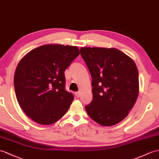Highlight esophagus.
Listing matches in <instances>:
<instances>
[{"label": "esophagus", "mask_w": 159, "mask_h": 159, "mask_svg": "<svg viewBox=\"0 0 159 159\" xmlns=\"http://www.w3.org/2000/svg\"><path fill=\"white\" fill-rule=\"evenodd\" d=\"M75 95L76 98H79L80 97V92H76V93H75Z\"/></svg>", "instance_id": "1"}]
</instances>
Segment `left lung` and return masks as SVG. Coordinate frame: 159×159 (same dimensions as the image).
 Returning a JSON list of instances; mask_svg holds the SVG:
<instances>
[{
  "mask_svg": "<svg viewBox=\"0 0 159 159\" xmlns=\"http://www.w3.org/2000/svg\"><path fill=\"white\" fill-rule=\"evenodd\" d=\"M90 72L93 100L85 106L92 119L112 126L126 117L137 100L139 76L134 61L114 48L81 47Z\"/></svg>",
  "mask_w": 159,
  "mask_h": 159,
  "instance_id": "obj_1",
  "label": "left lung"
}]
</instances>
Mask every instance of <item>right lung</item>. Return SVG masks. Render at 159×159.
<instances>
[{
    "label": "right lung",
    "mask_w": 159,
    "mask_h": 159,
    "mask_svg": "<svg viewBox=\"0 0 159 159\" xmlns=\"http://www.w3.org/2000/svg\"><path fill=\"white\" fill-rule=\"evenodd\" d=\"M77 47L51 44L30 51L14 75L17 100L36 123L51 125L68 111L74 95L65 89L64 71L79 55Z\"/></svg>",
    "instance_id": "add662e5"
}]
</instances>
